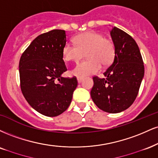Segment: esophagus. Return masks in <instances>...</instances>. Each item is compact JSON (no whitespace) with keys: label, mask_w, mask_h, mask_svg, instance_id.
<instances>
[{"label":"esophagus","mask_w":158,"mask_h":158,"mask_svg":"<svg viewBox=\"0 0 158 158\" xmlns=\"http://www.w3.org/2000/svg\"><path fill=\"white\" fill-rule=\"evenodd\" d=\"M82 78H79V77H77V81H78V82L79 83H81V81H82Z\"/></svg>","instance_id":"34e87169"}]
</instances>
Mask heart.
<instances>
[{"mask_svg": "<svg viewBox=\"0 0 158 158\" xmlns=\"http://www.w3.org/2000/svg\"><path fill=\"white\" fill-rule=\"evenodd\" d=\"M75 45L66 43L62 48V56L66 61H78L86 53V62H79L71 73L77 77L85 78L98 73L102 68L113 63L115 56L114 43L99 32L90 31L77 35Z\"/></svg>", "mask_w": 158, "mask_h": 158, "instance_id": "b5f03b06", "label": "heart"}]
</instances>
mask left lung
<instances>
[{
    "label": "left lung",
    "instance_id": "8db88e82",
    "mask_svg": "<svg viewBox=\"0 0 158 158\" xmlns=\"http://www.w3.org/2000/svg\"><path fill=\"white\" fill-rule=\"evenodd\" d=\"M115 48L113 63L104 73L105 78L94 77L90 96L104 112L121 113L132 105L138 96L144 76V65L135 40L120 28L110 31Z\"/></svg>",
    "mask_w": 158,
    "mask_h": 158
}]
</instances>
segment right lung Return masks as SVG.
<instances>
[{
	"mask_svg": "<svg viewBox=\"0 0 158 158\" xmlns=\"http://www.w3.org/2000/svg\"><path fill=\"white\" fill-rule=\"evenodd\" d=\"M65 43L64 30L42 34L25 50L19 62L22 94L32 108L45 116L65 111L78 85L76 77H62L67 71L62 56Z\"/></svg>",
	"mask_w": 158,
	"mask_h": 158,
	"instance_id": "1",
	"label": "right lung"
}]
</instances>
